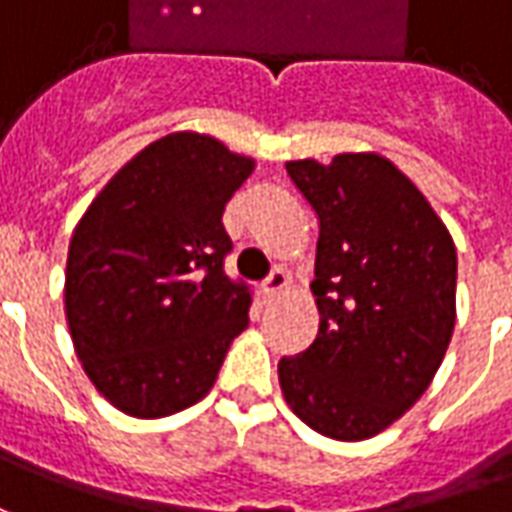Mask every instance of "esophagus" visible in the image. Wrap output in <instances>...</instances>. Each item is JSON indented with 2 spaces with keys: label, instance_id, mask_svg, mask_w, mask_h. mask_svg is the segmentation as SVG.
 <instances>
[{
  "label": "esophagus",
  "instance_id": "obj_1",
  "mask_svg": "<svg viewBox=\"0 0 512 512\" xmlns=\"http://www.w3.org/2000/svg\"><path fill=\"white\" fill-rule=\"evenodd\" d=\"M288 282H291V277H288L282 268H274L266 280H263V285H260V293H263L266 299H274V296H280V293L288 288Z\"/></svg>",
  "mask_w": 512,
  "mask_h": 512
}]
</instances>
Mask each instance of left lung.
Returning a JSON list of instances; mask_svg holds the SVG:
<instances>
[{
    "mask_svg": "<svg viewBox=\"0 0 512 512\" xmlns=\"http://www.w3.org/2000/svg\"><path fill=\"white\" fill-rule=\"evenodd\" d=\"M318 216V335L280 360L296 416L335 441H366L430 388L455 330L457 252L413 182L374 152L285 163Z\"/></svg>",
    "mask_w": 512,
    "mask_h": 512,
    "instance_id": "8db88e82",
    "label": "left lung"
}]
</instances>
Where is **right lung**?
Instances as JSON below:
<instances>
[{
    "mask_svg": "<svg viewBox=\"0 0 512 512\" xmlns=\"http://www.w3.org/2000/svg\"><path fill=\"white\" fill-rule=\"evenodd\" d=\"M255 160L199 132L141 149L96 194L66 260L71 341L121 413L163 418L205 399L252 293L224 274L221 216Z\"/></svg>",
    "mask_w": 512,
    "mask_h": 512,
    "instance_id": "1",
    "label": "right lung"
}]
</instances>
